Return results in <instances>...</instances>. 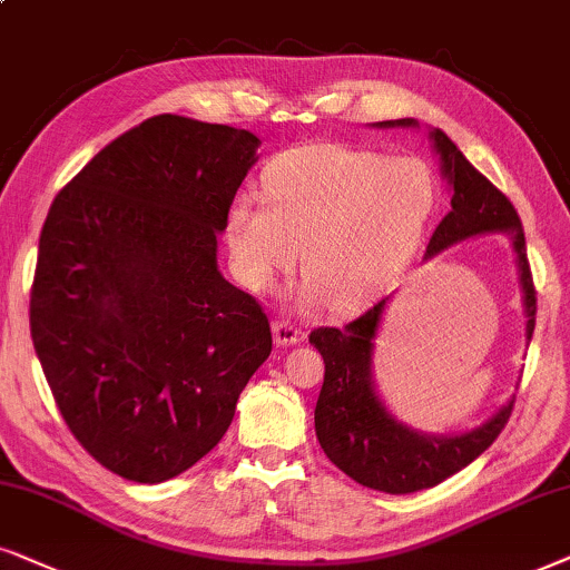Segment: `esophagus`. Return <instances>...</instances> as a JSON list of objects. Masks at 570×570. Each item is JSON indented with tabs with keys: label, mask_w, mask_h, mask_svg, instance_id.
<instances>
[{
	"label": "esophagus",
	"mask_w": 570,
	"mask_h": 570,
	"mask_svg": "<svg viewBox=\"0 0 570 570\" xmlns=\"http://www.w3.org/2000/svg\"><path fill=\"white\" fill-rule=\"evenodd\" d=\"M273 336H276L278 346H292L299 344V341L305 338V333H302L299 325H294L289 321H276L273 323Z\"/></svg>",
	"instance_id": "34e87169"
}]
</instances>
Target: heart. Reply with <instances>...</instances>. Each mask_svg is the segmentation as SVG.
Listing matches in <instances>:
<instances>
[{"label":"heart","instance_id":"1","mask_svg":"<svg viewBox=\"0 0 570 570\" xmlns=\"http://www.w3.org/2000/svg\"><path fill=\"white\" fill-rule=\"evenodd\" d=\"M263 200L237 197L226 242L242 284L265 292L299 257L307 299L360 307L396 281L438 206V177L420 156L317 142L265 166Z\"/></svg>","mask_w":570,"mask_h":570}]
</instances>
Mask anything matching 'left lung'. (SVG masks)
<instances>
[{
  "label": "left lung",
  "instance_id": "1",
  "mask_svg": "<svg viewBox=\"0 0 570 570\" xmlns=\"http://www.w3.org/2000/svg\"><path fill=\"white\" fill-rule=\"evenodd\" d=\"M409 127L414 119L381 121V127ZM435 148L443 161V174L451 181V210L432 232L428 257L451 247L474 234L505 232L513 239L519 255L523 305H527V336L532 338L537 321V289L527 257L521 218L513 203L466 161L443 130L432 132ZM385 299L364 309L352 323L333 328L321 325L309 333V344L323 354L325 375L315 406V432L325 456L354 482L391 495H404L435 488L451 474L472 464V461L495 443V438L511 420L513 401L466 435L432 438L409 430L393 420L377 399L370 377V354L381 323Z\"/></svg>",
  "mask_w": 570,
  "mask_h": 570
}]
</instances>
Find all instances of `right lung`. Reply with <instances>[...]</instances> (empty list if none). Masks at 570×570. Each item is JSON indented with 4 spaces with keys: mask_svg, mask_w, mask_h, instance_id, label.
Segmentation results:
<instances>
[{
    "mask_svg": "<svg viewBox=\"0 0 570 570\" xmlns=\"http://www.w3.org/2000/svg\"><path fill=\"white\" fill-rule=\"evenodd\" d=\"M253 132L158 114L90 158L51 203L30 336L78 443L156 484L214 451L268 360L265 309L216 265Z\"/></svg>",
    "mask_w": 570,
    "mask_h": 570,
    "instance_id": "right-lung-1",
    "label": "right lung"
}]
</instances>
